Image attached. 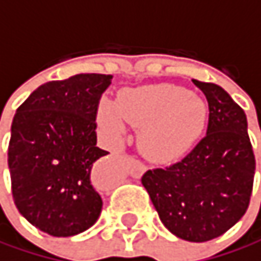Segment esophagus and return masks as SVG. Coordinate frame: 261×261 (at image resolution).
Here are the masks:
<instances>
[{
  "mask_svg": "<svg viewBox=\"0 0 261 261\" xmlns=\"http://www.w3.org/2000/svg\"><path fill=\"white\" fill-rule=\"evenodd\" d=\"M145 165L141 164L139 161H132V164H129V175H132L133 178H141L144 173H145Z\"/></svg>",
  "mask_w": 261,
  "mask_h": 261,
  "instance_id": "esophagus-1",
  "label": "esophagus"
}]
</instances>
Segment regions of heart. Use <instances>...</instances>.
<instances>
[{
	"mask_svg": "<svg viewBox=\"0 0 261 261\" xmlns=\"http://www.w3.org/2000/svg\"><path fill=\"white\" fill-rule=\"evenodd\" d=\"M123 117L139 128V147L151 161H169L189 150L201 136L207 110L186 88L161 83L122 91L116 103L105 99L97 119L111 136L123 135Z\"/></svg>",
	"mask_w": 261,
	"mask_h": 261,
	"instance_id": "obj_1",
	"label": "heart"
}]
</instances>
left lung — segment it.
I'll list each match as a JSON object with an SVG mask.
<instances>
[{
  "label": "left lung",
  "instance_id": "left-lung-1",
  "mask_svg": "<svg viewBox=\"0 0 261 261\" xmlns=\"http://www.w3.org/2000/svg\"><path fill=\"white\" fill-rule=\"evenodd\" d=\"M193 83L209 103L207 133L182 161L148 170L142 186L167 229L202 243L223 235L248 211L255 158L245 111L221 86Z\"/></svg>",
  "mask_w": 261,
  "mask_h": 261
}]
</instances>
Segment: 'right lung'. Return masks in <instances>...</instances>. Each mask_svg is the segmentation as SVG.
Segmentation results:
<instances>
[{
    "label": "right lung",
    "mask_w": 261,
    "mask_h": 261,
    "mask_svg": "<svg viewBox=\"0 0 261 261\" xmlns=\"http://www.w3.org/2000/svg\"><path fill=\"white\" fill-rule=\"evenodd\" d=\"M113 75L77 74L38 86L16 110L7 164L16 209L52 237H72L97 221L96 114Z\"/></svg>",
    "instance_id": "add662e5"
}]
</instances>
